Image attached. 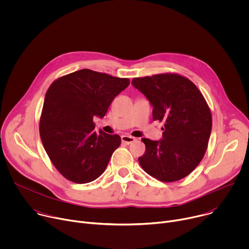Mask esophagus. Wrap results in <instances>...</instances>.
Here are the masks:
<instances>
[{
  "label": "esophagus",
  "instance_id": "34e87169",
  "mask_svg": "<svg viewBox=\"0 0 249 249\" xmlns=\"http://www.w3.org/2000/svg\"><path fill=\"white\" fill-rule=\"evenodd\" d=\"M121 140H122L123 143H125V144L129 145V144L133 143V142H134L136 139H135L134 137H132V136H128V135H122V136H121Z\"/></svg>",
  "mask_w": 249,
  "mask_h": 249
}]
</instances>
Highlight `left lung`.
Here are the masks:
<instances>
[{
    "instance_id": "left-lung-1",
    "label": "left lung",
    "mask_w": 249,
    "mask_h": 249,
    "mask_svg": "<svg viewBox=\"0 0 249 249\" xmlns=\"http://www.w3.org/2000/svg\"><path fill=\"white\" fill-rule=\"evenodd\" d=\"M132 85L150 100L153 119L164 123L161 140L142 139V168L162 182L184 178L202 160L211 135L212 114L203 94L190 80L172 73L134 78Z\"/></svg>"
}]
</instances>
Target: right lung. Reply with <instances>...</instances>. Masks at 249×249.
Instances as JSON below:
<instances>
[{"label": "right lung", "instance_id": "obj_1", "mask_svg": "<svg viewBox=\"0 0 249 249\" xmlns=\"http://www.w3.org/2000/svg\"><path fill=\"white\" fill-rule=\"evenodd\" d=\"M130 84L89 69L63 76L49 87L39 122L43 147L66 179L95 180L120 146L118 135L94 131L93 117H104L112 100Z\"/></svg>", "mask_w": 249, "mask_h": 249}]
</instances>
